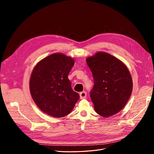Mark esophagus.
<instances>
[{"label":"esophagus","mask_w":154,"mask_h":154,"mask_svg":"<svg viewBox=\"0 0 154 154\" xmlns=\"http://www.w3.org/2000/svg\"><path fill=\"white\" fill-rule=\"evenodd\" d=\"M87 96V92L85 91H83L80 93V98L81 99H84L86 98Z\"/></svg>","instance_id":"1"}]
</instances>
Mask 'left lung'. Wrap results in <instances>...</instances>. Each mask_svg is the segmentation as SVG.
I'll return each mask as SVG.
<instances>
[{"label":"left lung","mask_w":154,"mask_h":154,"mask_svg":"<svg viewBox=\"0 0 154 154\" xmlns=\"http://www.w3.org/2000/svg\"><path fill=\"white\" fill-rule=\"evenodd\" d=\"M94 78L90 96L95 112L114 116L122 110L131 95L132 80L125 65L107 53L98 52L86 60Z\"/></svg>","instance_id":"1"}]
</instances>
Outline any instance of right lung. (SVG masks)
<instances>
[{"label": "right lung", "mask_w": 154, "mask_h": 154, "mask_svg": "<svg viewBox=\"0 0 154 154\" xmlns=\"http://www.w3.org/2000/svg\"><path fill=\"white\" fill-rule=\"evenodd\" d=\"M74 60L62 54H54L39 62L30 79L32 97L38 107L55 117L67 116L79 99L73 91L68 75Z\"/></svg>", "instance_id": "right-lung-1"}]
</instances>
